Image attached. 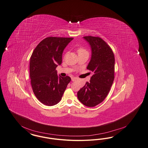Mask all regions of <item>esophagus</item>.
<instances>
[{"label":"esophagus","mask_w":148,"mask_h":148,"mask_svg":"<svg viewBox=\"0 0 148 148\" xmlns=\"http://www.w3.org/2000/svg\"><path fill=\"white\" fill-rule=\"evenodd\" d=\"M77 80V77H71V80H72V82H76Z\"/></svg>","instance_id":"1"}]
</instances>
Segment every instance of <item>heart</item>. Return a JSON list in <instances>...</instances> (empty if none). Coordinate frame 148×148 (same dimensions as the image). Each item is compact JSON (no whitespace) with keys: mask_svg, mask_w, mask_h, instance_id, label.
Here are the masks:
<instances>
[{"mask_svg":"<svg viewBox=\"0 0 148 148\" xmlns=\"http://www.w3.org/2000/svg\"><path fill=\"white\" fill-rule=\"evenodd\" d=\"M77 52L79 54H80V53H85V52H87L86 50L82 48V47H79L78 49H77Z\"/></svg>","mask_w":148,"mask_h":148,"instance_id":"b5f03b06","label":"heart"}]
</instances>
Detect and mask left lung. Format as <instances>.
I'll use <instances>...</instances> for the list:
<instances>
[{
	"label": "left lung",
	"mask_w": 148,
	"mask_h": 148,
	"mask_svg": "<svg viewBox=\"0 0 148 148\" xmlns=\"http://www.w3.org/2000/svg\"><path fill=\"white\" fill-rule=\"evenodd\" d=\"M91 49V58L87 69L92 71L90 81L77 92L79 101L88 107L104 101L114 79L115 58L112 50L101 38L84 36Z\"/></svg>",
	"instance_id": "1"
}]
</instances>
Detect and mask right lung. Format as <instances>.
<instances>
[{
	"instance_id": "add662e5",
	"label": "right lung",
	"mask_w": 148,
	"mask_h": 148,
	"mask_svg": "<svg viewBox=\"0 0 148 148\" xmlns=\"http://www.w3.org/2000/svg\"><path fill=\"white\" fill-rule=\"evenodd\" d=\"M73 38L48 37L40 42L30 60V78L37 99L47 106L56 105L71 79L58 76L56 67L61 65L62 53Z\"/></svg>"
}]
</instances>
